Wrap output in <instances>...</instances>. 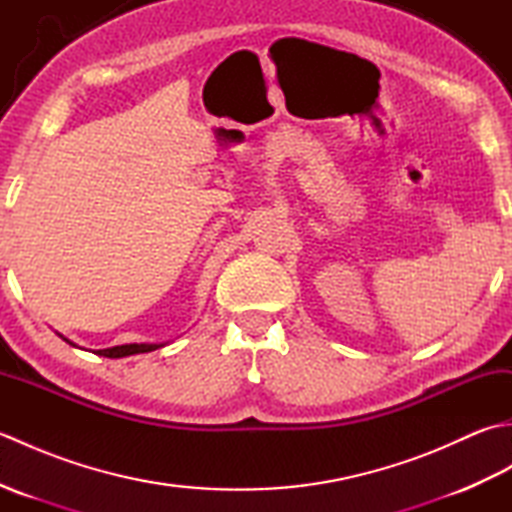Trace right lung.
I'll return each instance as SVG.
<instances>
[{
  "label": "right lung",
  "instance_id": "obj_1",
  "mask_svg": "<svg viewBox=\"0 0 512 512\" xmlns=\"http://www.w3.org/2000/svg\"><path fill=\"white\" fill-rule=\"evenodd\" d=\"M68 341V339H63ZM70 345H74L72 341H68ZM165 343H129V345H114L107 347V350H96L94 354L99 356H107V358H123V356H132V354H145V352H154L158 347H162Z\"/></svg>",
  "mask_w": 512,
  "mask_h": 512
}]
</instances>
